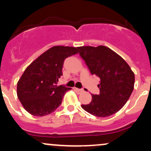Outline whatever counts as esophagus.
<instances>
[{"label": "esophagus", "mask_w": 151, "mask_h": 151, "mask_svg": "<svg viewBox=\"0 0 151 151\" xmlns=\"http://www.w3.org/2000/svg\"><path fill=\"white\" fill-rule=\"evenodd\" d=\"M74 89H75L76 91H77V92L79 93L84 92V90L83 89H77V88H74Z\"/></svg>", "instance_id": "34e87169"}]
</instances>
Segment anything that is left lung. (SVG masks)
Listing matches in <instances>:
<instances>
[{
	"mask_svg": "<svg viewBox=\"0 0 151 151\" xmlns=\"http://www.w3.org/2000/svg\"><path fill=\"white\" fill-rule=\"evenodd\" d=\"M91 74L100 78V93L91 94L84 110L95 116L106 117L116 113L125 105L134 88L135 76L131 67L117 53L107 47H77Z\"/></svg>",
	"mask_w": 151,
	"mask_h": 151,
	"instance_id": "8db88e82",
	"label": "left lung"
}]
</instances>
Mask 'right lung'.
I'll return each mask as SVG.
<instances>
[{"label": "right lung", "mask_w": 151, "mask_h": 151, "mask_svg": "<svg viewBox=\"0 0 151 151\" xmlns=\"http://www.w3.org/2000/svg\"><path fill=\"white\" fill-rule=\"evenodd\" d=\"M78 53L77 48L54 46L26 68L17 84V95L28 113L43 116L52 113L61 104L71 88L58 86L67 58Z\"/></svg>", "instance_id": "obj_1"}]
</instances>
